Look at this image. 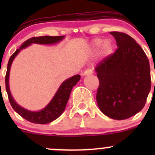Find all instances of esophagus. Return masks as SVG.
<instances>
[{
  "mask_svg": "<svg viewBox=\"0 0 155 155\" xmlns=\"http://www.w3.org/2000/svg\"><path fill=\"white\" fill-rule=\"evenodd\" d=\"M92 74V69H87L83 73V76H87V75H91Z\"/></svg>",
  "mask_w": 155,
  "mask_h": 155,
  "instance_id": "esophagus-1",
  "label": "esophagus"
}]
</instances>
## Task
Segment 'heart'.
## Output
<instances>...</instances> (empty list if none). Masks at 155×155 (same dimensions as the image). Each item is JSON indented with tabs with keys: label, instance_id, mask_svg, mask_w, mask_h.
<instances>
[{
	"label": "heart",
	"instance_id": "b5f03b06",
	"mask_svg": "<svg viewBox=\"0 0 155 155\" xmlns=\"http://www.w3.org/2000/svg\"><path fill=\"white\" fill-rule=\"evenodd\" d=\"M104 43V40L101 38L95 39L93 41V45L94 47H100L101 45H102V43ZM112 49V44L109 41H106L103 45V51L106 54H108V53L111 52Z\"/></svg>",
	"mask_w": 155,
	"mask_h": 155
}]
</instances>
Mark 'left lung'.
Returning <instances> with one entry per match:
<instances>
[{
  "label": "left lung",
  "instance_id": "obj_1",
  "mask_svg": "<svg viewBox=\"0 0 155 155\" xmlns=\"http://www.w3.org/2000/svg\"><path fill=\"white\" fill-rule=\"evenodd\" d=\"M118 48L97 64L96 100L101 111L114 120L128 119L144 107L151 89L149 62L136 41L126 33L110 32Z\"/></svg>",
  "mask_w": 155,
  "mask_h": 155
}]
</instances>
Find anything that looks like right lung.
<instances>
[{
    "label": "right lung",
    "mask_w": 155,
    "mask_h": 155,
    "mask_svg": "<svg viewBox=\"0 0 155 155\" xmlns=\"http://www.w3.org/2000/svg\"><path fill=\"white\" fill-rule=\"evenodd\" d=\"M64 38V36H39V37H33V38L28 39L24 44H22L19 49H17L15 52L11 56L9 60H8V65H7V71L6 77H5V82H6V90L8 94V100H9L10 104L13 109L20 115L25 120L29 121L32 123L35 124H47L52 122L58 119L60 115L62 114L64 110H65V106H66L67 102L68 101L69 97H70L71 92L72 88L77 84L79 81L81 76L80 75H75L72 77L69 78L68 79L65 80L64 82L62 84L61 86L58 89V92H56L54 97L51 102L46 106L44 109L40 111H31L25 109L21 106H19L17 103L14 101L13 97L10 93L9 87H8V76H9V71L11 65H12V61L15 59L17 54L19 52L21 49H24L32 43L41 44H55L57 42L60 41Z\"/></svg>",
    "instance_id": "obj_1"
}]
</instances>
